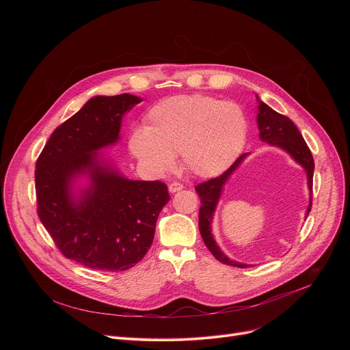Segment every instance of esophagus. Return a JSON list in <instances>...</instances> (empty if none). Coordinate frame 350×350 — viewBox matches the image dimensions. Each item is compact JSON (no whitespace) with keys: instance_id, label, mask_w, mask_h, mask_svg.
<instances>
[{"instance_id":"34e87169","label":"esophagus","mask_w":350,"mask_h":350,"mask_svg":"<svg viewBox=\"0 0 350 350\" xmlns=\"http://www.w3.org/2000/svg\"><path fill=\"white\" fill-rule=\"evenodd\" d=\"M183 188H184V185H183L181 183H178V181H173V183L169 185V191H170L172 193L178 192V191H181Z\"/></svg>"}]
</instances>
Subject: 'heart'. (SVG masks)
<instances>
[{"label":"heart","instance_id":"heart-1","mask_svg":"<svg viewBox=\"0 0 350 350\" xmlns=\"http://www.w3.org/2000/svg\"><path fill=\"white\" fill-rule=\"evenodd\" d=\"M145 127L129 135V148L149 173L163 176L176 154L191 174L211 178L226 172L246 142L247 122L234 103L208 95H177L149 108Z\"/></svg>","mask_w":350,"mask_h":350}]
</instances>
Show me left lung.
<instances>
[{
    "instance_id": "1",
    "label": "left lung",
    "mask_w": 350,
    "mask_h": 350,
    "mask_svg": "<svg viewBox=\"0 0 350 350\" xmlns=\"http://www.w3.org/2000/svg\"><path fill=\"white\" fill-rule=\"evenodd\" d=\"M259 103V113H258V126H259V131H260V138L265 142H269L270 145H275L282 148L284 151H286L297 163H301L306 173H308V184H309V189L312 192L313 189V173H314V161H313V155L310 152V149L306 144V141L304 139L301 131L297 130V127L293 124V122L275 112L274 109H271L269 105H266L265 103H262L260 99L258 98ZM247 154L241 155L223 174H220L219 177L211 178L205 183L198 184L195 187L196 193L201 198V208H199V231H201V235L204 238L205 245L208 246L209 251L212 252V255L221 263L228 265V266H234V267H241L245 269L247 267V265L243 263H238L234 262L231 259H228L221 251L220 247L216 245L213 235H212V228H211V223H212V217L216 209V205L219 202V198L221 193V188L224 185V183L228 180L230 174L239 166V163L243 161V158ZM312 202L313 199L310 196V205L308 208L306 216L309 215V212L312 211Z\"/></svg>"
}]
</instances>
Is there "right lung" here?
I'll return each instance as SVG.
<instances>
[{
  "label": "right lung",
  "instance_id": "right-lung-1",
  "mask_svg": "<svg viewBox=\"0 0 350 350\" xmlns=\"http://www.w3.org/2000/svg\"><path fill=\"white\" fill-rule=\"evenodd\" d=\"M139 103L131 94L91 98L54 130L36 162L38 217L61 254L88 269L134 267L152 245L170 199L165 183L127 180L95 152L119 139L123 115ZM83 172L92 187L75 203L71 180Z\"/></svg>",
  "mask_w": 350,
  "mask_h": 350
}]
</instances>
